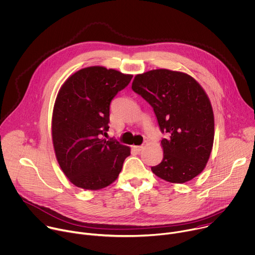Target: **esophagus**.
<instances>
[{
	"label": "esophagus",
	"instance_id": "obj_1",
	"mask_svg": "<svg viewBox=\"0 0 255 255\" xmlns=\"http://www.w3.org/2000/svg\"><path fill=\"white\" fill-rule=\"evenodd\" d=\"M133 148H134L136 151H140V150L143 148V145H134Z\"/></svg>",
	"mask_w": 255,
	"mask_h": 255
}]
</instances>
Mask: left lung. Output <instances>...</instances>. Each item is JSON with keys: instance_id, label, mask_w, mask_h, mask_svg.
<instances>
[{"instance_id": "1", "label": "left lung", "mask_w": 255, "mask_h": 255, "mask_svg": "<svg viewBox=\"0 0 255 255\" xmlns=\"http://www.w3.org/2000/svg\"><path fill=\"white\" fill-rule=\"evenodd\" d=\"M132 90L154 109L162 132L164 157L151 167L159 178L182 184L198 176L214 141V115L204 89L190 75L169 69L137 74Z\"/></svg>"}]
</instances>
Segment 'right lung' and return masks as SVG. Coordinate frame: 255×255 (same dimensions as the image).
Listing matches in <instances>:
<instances>
[{
	"label": "right lung",
	"instance_id": "obj_1",
	"mask_svg": "<svg viewBox=\"0 0 255 255\" xmlns=\"http://www.w3.org/2000/svg\"><path fill=\"white\" fill-rule=\"evenodd\" d=\"M132 75L103 66L78 70L61 86L53 109L52 140L58 164L78 188L100 190L114 183L130 148L101 138L109 130L110 106Z\"/></svg>",
	"mask_w": 255,
	"mask_h": 255
}]
</instances>
